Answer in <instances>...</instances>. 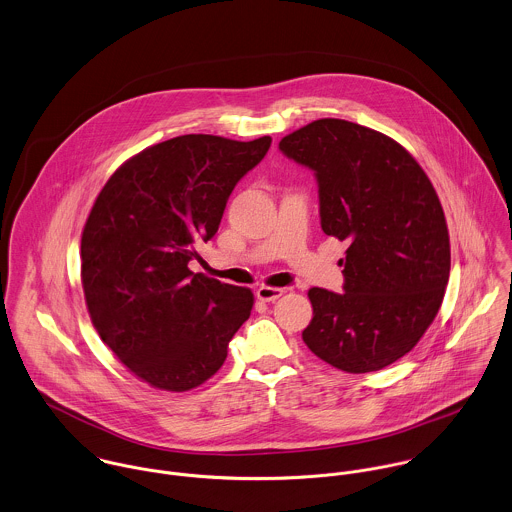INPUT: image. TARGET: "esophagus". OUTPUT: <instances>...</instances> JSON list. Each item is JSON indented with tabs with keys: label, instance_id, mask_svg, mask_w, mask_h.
<instances>
[{
	"label": "esophagus",
	"instance_id": "esophagus-1",
	"mask_svg": "<svg viewBox=\"0 0 512 512\" xmlns=\"http://www.w3.org/2000/svg\"><path fill=\"white\" fill-rule=\"evenodd\" d=\"M285 291L283 289H275V287H259L257 289V299L263 301V303H275Z\"/></svg>",
	"mask_w": 512,
	"mask_h": 512
}]
</instances>
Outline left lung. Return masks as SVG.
<instances>
[{"instance_id": "obj_1", "label": "left lung", "mask_w": 512, "mask_h": 512, "mask_svg": "<svg viewBox=\"0 0 512 512\" xmlns=\"http://www.w3.org/2000/svg\"><path fill=\"white\" fill-rule=\"evenodd\" d=\"M279 150L314 172L322 231L350 243L344 293L308 291L305 344L350 374L394 364L433 322L449 281V231L429 178L402 144L340 118L310 122Z\"/></svg>"}]
</instances>
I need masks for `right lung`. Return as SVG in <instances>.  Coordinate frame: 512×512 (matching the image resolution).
Wrapping results in <instances>:
<instances>
[{
	"label": "right lung",
	"instance_id": "1",
	"mask_svg": "<svg viewBox=\"0 0 512 512\" xmlns=\"http://www.w3.org/2000/svg\"><path fill=\"white\" fill-rule=\"evenodd\" d=\"M269 146V136H176L126 160L95 200L81 237L87 308L104 344L152 388L204 384L251 314L249 289L194 275L188 263Z\"/></svg>",
	"mask_w": 512,
	"mask_h": 512
}]
</instances>
